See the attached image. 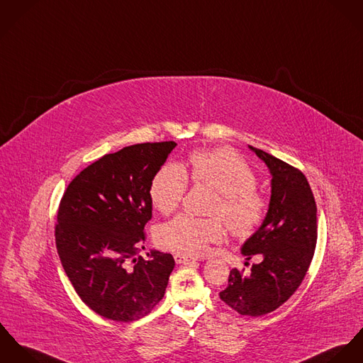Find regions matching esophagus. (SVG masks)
<instances>
[{"label":"esophagus","mask_w":363,"mask_h":363,"mask_svg":"<svg viewBox=\"0 0 363 363\" xmlns=\"http://www.w3.org/2000/svg\"><path fill=\"white\" fill-rule=\"evenodd\" d=\"M174 259H175L177 264H188V263L196 260V259H194V257H191V256H186V255H182V253H177V255L174 256Z\"/></svg>","instance_id":"esophagus-1"}]
</instances>
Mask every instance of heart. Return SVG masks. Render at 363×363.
Here are the masks:
<instances>
[{
  "label": "heart",
  "mask_w": 363,
  "mask_h": 363,
  "mask_svg": "<svg viewBox=\"0 0 363 363\" xmlns=\"http://www.w3.org/2000/svg\"><path fill=\"white\" fill-rule=\"evenodd\" d=\"M191 174L196 184H206L220 194L213 214L221 216L238 237L250 235L263 221L266 201L255 189L256 177L247 162L228 149L196 150L191 155ZM188 189V175L175 162L162 165L150 184V199L157 210L169 214L178 208ZM225 237L217 218L179 214L157 228L162 247L184 255H203L211 243Z\"/></svg>",
  "instance_id": "heart-1"
}]
</instances>
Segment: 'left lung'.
Returning <instances> with one entry per match:
<instances>
[{"instance_id":"obj_1","label":"left lung","mask_w":363,"mask_h":363,"mask_svg":"<svg viewBox=\"0 0 363 363\" xmlns=\"http://www.w3.org/2000/svg\"><path fill=\"white\" fill-rule=\"evenodd\" d=\"M247 147L272 175L266 217L241 247L246 259L262 255V262L252 266L249 276L233 269L220 298L240 315L256 318L281 306L306 276L318 240V208L299 169L260 149Z\"/></svg>"}]
</instances>
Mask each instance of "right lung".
<instances>
[{"label":"right lung","mask_w":363,"mask_h":363,"mask_svg":"<svg viewBox=\"0 0 363 363\" xmlns=\"http://www.w3.org/2000/svg\"><path fill=\"white\" fill-rule=\"evenodd\" d=\"M175 142L140 143L106 155L68 185L58 208L55 243L61 264L82 301L100 316L133 322L164 296L175 262L145 249L152 218L150 184Z\"/></svg>","instance_id":"right-lung-1"}]
</instances>
